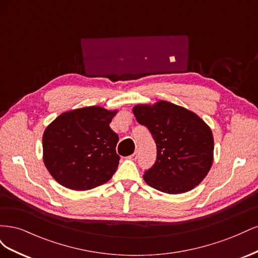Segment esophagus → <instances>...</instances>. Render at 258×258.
<instances>
[{"label": "esophagus", "instance_id": "esophagus-1", "mask_svg": "<svg viewBox=\"0 0 258 258\" xmlns=\"http://www.w3.org/2000/svg\"><path fill=\"white\" fill-rule=\"evenodd\" d=\"M129 158H130L131 160H137V159H138V151H136L134 154L130 155Z\"/></svg>", "mask_w": 258, "mask_h": 258}]
</instances>
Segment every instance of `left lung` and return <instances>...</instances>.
Segmentation results:
<instances>
[{
    "label": "left lung",
    "mask_w": 258,
    "mask_h": 258,
    "mask_svg": "<svg viewBox=\"0 0 258 258\" xmlns=\"http://www.w3.org/2000/svg\"><path fill=\"white\" fill-rule=\"evenodd\" d=\"M134 113L148 130L157 147L154 165L144 172L153 188L186 192L200 184L212 166V131L199 116L167 101L155 105H137Z\"/></svg>",
    "instance_id": "1"
}]
</instances>
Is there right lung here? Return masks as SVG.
I'll return each instance as SVG.
<instances>
[{
    "label": "right lung",
    "mask_w": 258,
    "mask_h": 258,
    "mask_svg": "<svg viewBox=\"0 0 258 258\" xmlns=\"http://www.w3.org/2000/svg\"><path fill=\"white\" fill-rule=\"evenodd\" d=\"M116 111L88 106L66 112L46 128L44 163L51 176L73 190L106 183L118 167V136L110 128Z\"/></svg>",
    "instance_id": "obj_1"
}]
</instances>
